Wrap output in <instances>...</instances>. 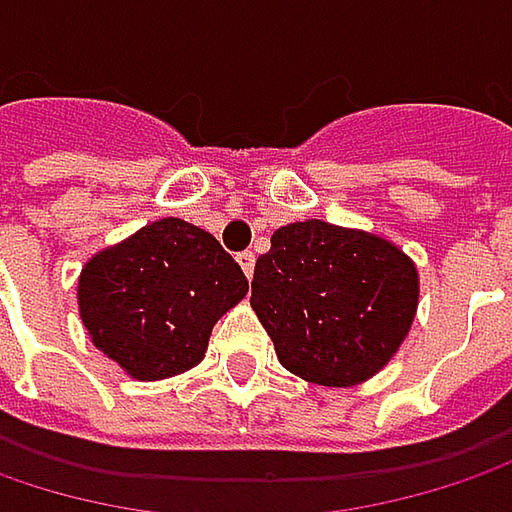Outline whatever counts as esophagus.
Returning <instances> with one entry per match:
<instances>
[{"label": "esophagus", "instance_id": "esophagus-1", "mask_svg": "<svg viewBox=\"0 0 512 512\" xmlns=\"http://www.w3.org/2000/svg\"><path fill=\"white\" fill-rule=\"evenodd\" d=\"M255 260V252H240V255H237V263H240V269L246 272V278L255 275Z\"/></svg>", "mask_w": 512, "mask_h": 512}]
</instances>
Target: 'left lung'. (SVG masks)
<instances>
[{"instance_id":"1","label":"left lung","mask_w":512,"mask_h":512,"mask_svg":"<svg viewBox=\"0 0 512 512\" xmlns=\"http://www.w3.org/2000/svg\"><path fill=\"white\" fill-rule=\"evenodd\" d=\"M420 275L391 240L304 220L257 257L252 310L289 374L350 388L379 374L417 316Z\"/></svg>"}]
</instances>
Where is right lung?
I'll return each mask as SVG.
<instances>
[{
	"label": "right lung",
	"instance_id": "obj_1",
	"mask_svg": "<svg viewBox=\"0 0 512 512\" xmlns=\"http://www.w3.org/2000/svg\"><path fill=\"white\" fill-rule=\"evenodd\" d=\"M246 292L214 234L165 217L86 260L77 307L92 345L127 376L156 382L199 365L214 324Z\"/></svg>",
	"mask_w": 512,
	"mask_h": 512
}]
</instances>
